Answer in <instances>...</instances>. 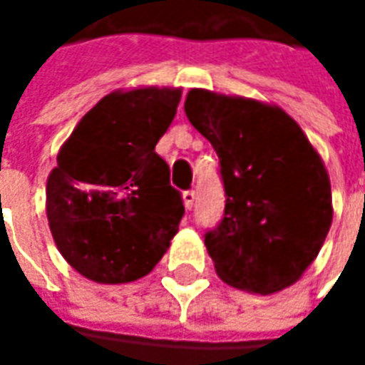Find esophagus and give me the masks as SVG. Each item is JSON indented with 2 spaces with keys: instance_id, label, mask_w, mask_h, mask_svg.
<instances>
[{
  "instance_id": "obj_1",
  "label": "esophagus",
  "mask_w": 365,
  "mask_h": 365,
  "mask_svg": "<svg viewBox=\"0 0 365 365\" xmlns=\"http://www.w3.org/2000/svg\"><path fill=\"white\" fill-rule=\"evenodd\" d=\"M195 199H197V195H195V190H185L182 192V201H185V207L187 209H192V205H195Z\"/></svg>"
}]
</instances>
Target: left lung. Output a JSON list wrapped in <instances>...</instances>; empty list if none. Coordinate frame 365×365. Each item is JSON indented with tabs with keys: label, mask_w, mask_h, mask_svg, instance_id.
Listing matches in <instances>:
<instances>
[{
	"label": "left lung",
	"mask_w": 365,
	"mask_h": 365,
	"mask_svg": "<svg viewBox=\"0 0 365 365\" xmlns=\"http://www.w3.org/2000/svg\"><path fill=\"white\" fill-rule=\"evenodd\" d=\"M185 113L221 164L225 217L205 235L217 276L274 294L301 280L333 221L331 182L319 152L282 107L190 89Z\"/></svg>",
	"instance_id": "1"
}]
</instances>
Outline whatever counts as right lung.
Returning a JSON list of instances; mask_svg holds the SVG:
<instances>
[{"label": "right lung", "mask_w": 365, "mask_h": 365, "mask_svg": "<svg viewBox=\"0 0 365 365\" xmlns=\"http://www.w3.org/2000/svg\"><path fill=\"white\" fill-rule=\"evenodd\" d=\"M180 95V87L109 93L58 150L46 180L50 232L63 258L93 282L146 276L178 232L185 205L154 148Z\"/></svg>", "instance_id": "obj_1"}]
</instances>
